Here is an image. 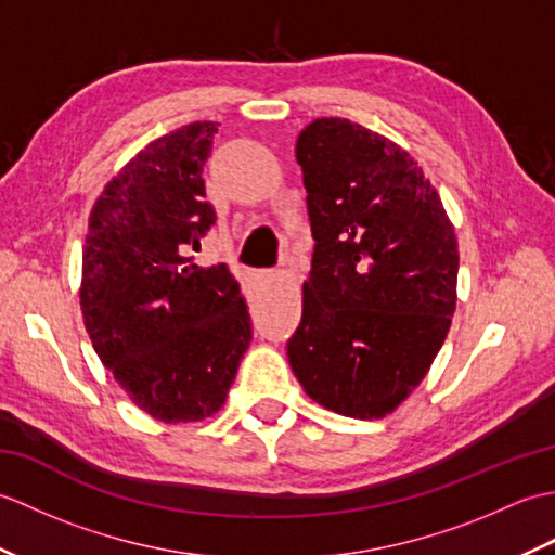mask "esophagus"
<instances>
[{"instance_id": "34e87169", "label": "esophagus", "mask_w": 555, "mask_h": 555, "mask_svg": "<svg viewBox=\"0 0 555 555\" xmlns=\"http://www.w3.org/2000/svg\"><path fill=\"white\" fill-rule=\"evenodd\" d=\"M264 276H276V274H274V271H267V274H264Z\"/></svg>"}]
</instances>
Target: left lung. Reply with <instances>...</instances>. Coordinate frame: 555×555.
Returning <instances> with one entry per match:
<instances>
[{"label": "left lung", "instance_id": "8db88e82", "mask_svg": "<svg viewBox=\"0 0 555 555\" xmlns=\"http://www.w3.org/2000/svg\"><path fill=\"white\" fill-rule=\"evenodd\" d=\"M296 157L314 235L288 362L314 403L382 420L427 376L457 302V238L408 150L317 119Z\"/></svg>", "mask_w": 555, "mask_h": 555}]
</instances>
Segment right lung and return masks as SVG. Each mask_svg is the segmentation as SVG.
Masks as SVG:
<instances>
[{
  "instance_id": "right-lung-1",
  "label": "right lung",
  "mask_w": 555,
  "mask_h": 555,
  "mask_svg": "<svg viewBox=\"0 0 555 555\" xmlns=\"http://www.w3.org/2000/svg\"><path fill=\"white\" fill-rule=\"evenodd\" d=\"M217 126L188 124L140 150L95 199L82 245L92 348L121 391L167 424L221 410L253 338L229 267L191 257L215 223L203 169Z\"/></svg>"
}]
</instances>
